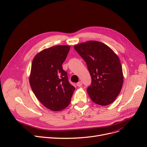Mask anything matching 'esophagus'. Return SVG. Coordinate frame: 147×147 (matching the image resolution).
I'll list each match as a JSON object with an SVG mask.
<instances>
[{
    "label": "esophagus",
    "instance_id": "obj_1",
    "mask_svg": "<svg viewBox=\"0 0 147 147\" xmlns=\"http://www.w3.org/2000/svg\"><path fill=\"white\" fill-rule=\"evenodd\" d=\"M82 82L81 81H79L76 84V85L78 86V87H81V86H82Z\"/></svg>",
    "mask_w": 147,
    "mask_h": 147
}]
</instances>
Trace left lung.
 Here are the masks:
<instances>
[{"label": "left lung", "instance_id": "1", "mask_svg": "<svg viewBox=\"0 0 147 147\" xmlns=\"http://www.w3.org/2000/svg\"><path fill=\"white\" fill-rule=\"evenodd\" d=\"M87 63L91 77L87 92L97 105L107 106L118 96L123 82L119 57L109 46L97 41H88L74 46Z\"/></svg>", "mask_w": 147, "mask_h": 147}]
</instances>
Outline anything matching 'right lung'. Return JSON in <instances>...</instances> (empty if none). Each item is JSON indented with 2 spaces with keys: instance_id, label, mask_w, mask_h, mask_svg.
I'll list each match as a JSON object with an SVG mask.
<instances>
[{
  "instance_id": "right-lung-1",
  "label": "right lung",
  "mask_w": 147,
  "mask_h": 147,
  "mask_svg": "<svg viewBox=\"0 0 147 147\" xmlns=\"http://www.w3.org/2000/svg\"><path fill=\"white\" fill-rule=\"evenodd\" d=\"M69 50V46H55L42 50L32 60L31 88L41 104L50 110L65 109L75 89L62 67Z\"/></svg>"
}]
</instances>
